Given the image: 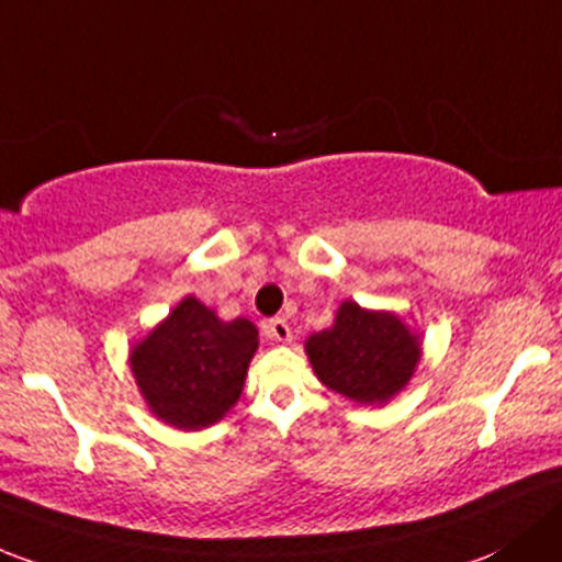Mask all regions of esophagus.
<instances>
[{
    "mask_svg": "<svg viewBox=\"0 0 562 562\" xmlns=\"http://www.w3.org/2000/svg\"><path fill=\"white\" fill-rule=\"evenodd\" d=\"M266 336H269V339H274V341H282V345L293 339L291 326H288V323L282 321V317H274V321L266 323Z\"/></svg>",
    "mask_w": 562,
    "mask_h": 562,
    "instance_id": "esophagus-1",
    "label": "esophagus"
}]
</instances>
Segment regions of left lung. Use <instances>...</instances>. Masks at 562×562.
<instances>
[{
    "instance_id": "1",
    "label": "left lung",
    "mask_w": 562,
    "mask_h": 562,
    "mask_svg": "<svg viewBox=\"0 0 562 562\" xmlns=\"http://www.w3.org/2000/svg\"><path fill=\"white\" fill-rule=\"evenodd\" d=\"M312 371L358 406H385L415 376L423 339L390 310L341 301L334 323L304 341Z\"/></svg>"
}]
</instances>
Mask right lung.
Segmentation results:
<instances>
[{"label":"right lung","instance_id":"obj_1","mask_svg":"<svg viewBox=\"0 0 562 562\" xmlns=\"http://www.w3.org/2000/svg\"><path fill=\"white\" fill-rule=\"evenodd\" d=\"M258 350L247 317L221 321L212 306L186 296L128 350V369L156 420L202 430L232 412Z\"/></svg>","mask_w":562,"mask_h":562}]
</instances>
